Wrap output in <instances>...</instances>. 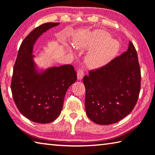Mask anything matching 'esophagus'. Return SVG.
Masks as SVG:
<instances>
[{
	"label": "esophagus",
	"instance_id": "34e87169",
	"mask_svg": "<svg viewBox=\"0 0 155 155\" xmlns=\"http://www.w3.org/2000/svg\"><path fill=\"white\" fill-rule=\"evenodd\" d=\"M83 75H84V70H83V67L80 68L79 70H78V73H77L78 79L81 80L83 77Z\"/></svg>",
	"mask_w": 155,
	"mask_h": 155
}]
</instances>
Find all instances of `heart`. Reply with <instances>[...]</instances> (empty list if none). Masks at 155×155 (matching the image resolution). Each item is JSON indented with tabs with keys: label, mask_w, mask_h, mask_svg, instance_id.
I'll use <instances>...</instances> for the list:
<instances>
[{
	"label": "heart",
	"mask_w": 155,
	"mask_h": 155,
	"mask_svg": "<svg viewBox=\"0 0 155 155\" xmlns=\"http://www.w3.org/2000/svg\"><path fill=\"white\" fill-rule=\"evenodd\" d=\"M78 49H90L99 45L94 51L88 55L86 62L89 68H101L109 63L119 52L120 45L117 41L110 38L106 31L97 29L87 35L78 36L74 40Z\"/></svg>",
	"instance_id": "b5f03b06"
}]
</instances>
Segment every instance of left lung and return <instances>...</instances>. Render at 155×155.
Returning a JSON list of instances; mask_svg holds the SVG:
<instances>
[{"instance_id":"obj_1","label":"left lung","mask_w":155,"mask_h":155,"mask_svg":"<svg viewBox=\"0 0 155 155\" xmlns=\"http://www.w3.org/2000/svg\"><path fill=\"white\" fill-rule=\"evenodd\" d=\"M87 117L100 125L115 124L134 109L141 89V70L134 46L83 77Z\"/></svg>"}]
</instances>
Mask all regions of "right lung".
<instances>
[{
    "label": "right lung",
    "mask_w": 155,
    "mask_h": 155,
    "mask_svg": "<svg viewBox=\"0 0 155 155\" xmlns=\"http://www.w3.org/2000/svg\"><path fill=\"white\" fill-rule=\"evenodd\" d=\"M59 23L41 25L29 33L19 48L11 83L12 96L23 116L38 124L54 121L63 108L68 87L77 79L72 65L50 68L38 72L32 55L36 41Z\"/></svg>",
    "instance_id": "1"
}]
</instances>
